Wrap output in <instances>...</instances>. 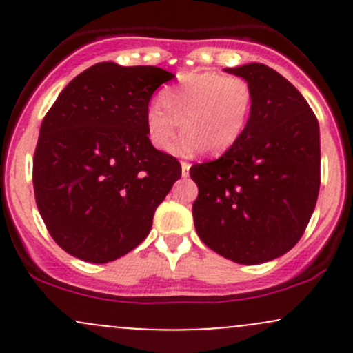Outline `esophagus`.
I'll list each match as a JSON object with an SVG mask.
<instances>
[{"mask_svg":"<svg viewBox=\"0 0 353 353\" xmlns=\"http://www.w3.org/2000/svg\"><path fill=\"white\" fill-rule=\"evenodd\" d=\"M190 169H191L190 163H188V162H181V174H183V177L190 176Z\"/></svg>","mask_w":353,"mask_h":353,"instance_id":"34e87169","label":"esophagus"}]
</instances>
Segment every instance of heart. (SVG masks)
<instances>
[{"label": "heart", "mask_w": 353, "mask_h": 353, "mask_svg": "<svg viewBox=\"0 0 353 353\" xmlns=\"http://www.w3.org/2000/svg\"><path fill=\"white\" fill-rule=\"evenodd\" d=\"M254 94L244 78L216 71H193L162 94V105L147 109L148 140L157 150L169 152L181 130L186 134L179 154L196 150L220 155L239 141L251 117Z\"/></svg>", "instance_id": "heart-1"}]
</instances>
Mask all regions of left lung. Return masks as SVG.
Segmentation results:
<instances>
[{"instance_id": "left-lung-1", "label": "left lung", "mask_w": 353, "mask_h": 353, "mask_svg": "<svg viewBox=\"0 0 353 353\" xmlns=\"http://www.w3.org/2000/svg\"><path fill=\"white\" fill-rule=\"evenodd\" d=\"M252 88L243 137L220 159L196 163L199 239L241 265L272 261L304 234L319 193V124L301 92L261 63L225 68Z\"/></svg>"}]
</instances>
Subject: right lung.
I'll return each instance as SVG.
<instances>
[{
    "label": "right lung",
    "instance_id": "obj_1",
    "mask_svg": "<svg viewBox=\"0 0 353 353\" xmlns=\"http://www.w3.org/2000/svg\"><path fill=\"white\" fill-rule=\"evenodd\" d=\"M174 74L97 63L74 77L46 114L34 155V193L68 254L109 263L148 236L181 163L148 140L154 92Z\"/></svg>",
    "mask_w": 353,
    "mask_h": 353
}]
</instances>
